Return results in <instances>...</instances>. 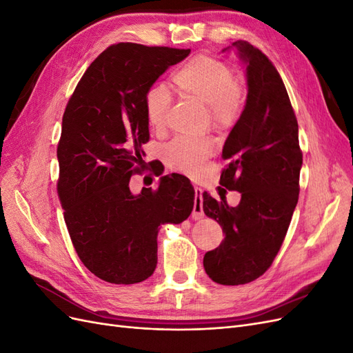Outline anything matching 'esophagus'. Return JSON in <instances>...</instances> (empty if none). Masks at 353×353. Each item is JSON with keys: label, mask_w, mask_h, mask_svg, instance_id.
I'll use <instances>...</instances> for the list:
<instances>
[{"label": "esophagus", "mask_w": 353, "mask_h": 353, "mask_svg": "<svg viewBox=\"0 0 353 353\" xmlns=\"http://www.w3.org/2000/svg\"><path fill=\"white\" fill-rule=\"evenodd\" d=\"M194 193H196V199H194V208H193V213H191V216L193 219H201L205 216V213H203V199H201V193L203 190L200 187H194Z\"/></svg>", "instance_id": "1"}]
</instances>
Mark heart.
I'll use <instances>...</instances> for the list:
<instances>
[{"label": "heart", "mask_w": 353, "mask_h": 353, "mask_svg": "<svg viewBox=\"0 0 353 353\" xmlns=\"http://www.w3.org/2000/svg\"><path fill=\"white\" fill-rule=\"evenodd\" d=\"M172 82L185 99L208 105L212 126L228 128L237 121L243 105V88L225 61L197 56L174 73ZM169 105L170 94L162 85L145 92V119L154 131L163 130ZM213 147L209 137H178L165 147L166 163L179 172L196 174L213 153Z\"/></svg>", "instance_id": "1"}]
</instances>
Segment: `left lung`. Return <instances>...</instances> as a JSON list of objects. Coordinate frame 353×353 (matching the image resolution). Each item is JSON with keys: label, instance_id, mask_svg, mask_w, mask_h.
I'll return each mask as SVG.
<instances>
[{"label": "left lung", "instance_id": "obj_1", "mask_svg": "<svg viewBox=\"0 0 353 353\" xmlns=\"http://www.w3.org/2000/svg\"><path fill=\"white\" fill-rule=\"evenodd\" d=\"M232 47L245 63L248 100L223 144L222 159L228 165L219 183L239 191L241 200L231 208L225 194L219 193L216 200L203 193L206 216L225 234L219 248L205 254L203 265L210 279L223 285L248 284L274 262L297 205L303 160L297 121L280 73L249 42L236 41Z\"/></svg>", "mask_w": 353, "mask_h": 353}]
</instances>
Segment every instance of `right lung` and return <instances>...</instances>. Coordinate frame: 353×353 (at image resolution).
Segmentation results:
<instances>
[{"label": "right lung", "instance_id": "add662e5", "mask_svg": "<svg viewBox=\"0 0 353 353\" xmlns=\"http://www.w3.org/2000/svg\"><path fill=\"white\" fill-rule=\"evenodd\" d=\"M190 50L119 42L105 48L78 82L66 105L57 145V193L81 262L112 284L147 280L157 265V232L181 223L194 208L188 178H160L159 188L135 196L150 140L144 95Z\"/></svg>", "mask_w": 353, "mask_h": 353}]
</instances>
